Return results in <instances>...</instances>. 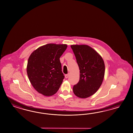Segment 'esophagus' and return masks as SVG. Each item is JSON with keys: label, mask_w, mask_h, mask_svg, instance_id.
Returning a JSON list of instances; mask_svg holds the SVG:
<instances>
[{"label": "esophagus", "mask_w": 133, "mask_h": 133, "mask_svg": "<svg viewBox=\"0 0 133 133\" xmlns=\"http://www.w3.org/2000/svg\"><path fill=\"white\" fill-rule=\"evenodd\" d=\"M69 76V74H66L65 75V77L66 78H68Z\"/></svg>", "instance_id": "obj_1"}]
</instances>
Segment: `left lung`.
Instances as JSON below:
<instances>
[{
    "label": "left lung",
    "instance_id": "8db88e82",
    "mask_svg": "<svg viewBox=\"0 0 133 133\" xmlns=\"http://www.w3.org/2000/svg\"><path fill=\"white\" fill-rule=\"evenodd\" d=\"M80 70L78 82L73 92L80 98H86L99 90L104 77L105 65L102 56L87 45H71Z\"/></svg>",
    "mask_w": 133,
    "mask_h": 133
}]
</instances>
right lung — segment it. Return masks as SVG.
Masks as SVG:
<instances>
[{
	"label": "right lung",
	"mask_w": 133,
	"mask_h": 133,
	"mask_svg": "<svg viewBox=\"0 0 133 133\" xmlns=\"http://www.w3.org/2000/svg\"><path fill=\"white\" fill-rule=\"evenodd\" d=\"M67 47L65 44L49 43L31 54L27 73L31 85L38 92L50 96L58 91L65 77L60 57Z\"/></svg>",
	"instance_id": "right-lung-1"
}]
</instances>
